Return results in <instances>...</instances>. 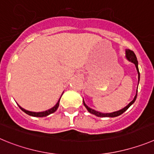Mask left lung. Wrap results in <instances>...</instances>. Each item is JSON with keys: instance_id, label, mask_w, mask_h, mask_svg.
I'll return each instance as SVG.
<instances>
[{"instance_id": "left-lung-1", "label": "left lung", "mask_w": 154, "mask_h": 154, "mask_svg": "<svg viewBox=\"0 0 154 154\" xmlns=\"http://www.w3.org/2000/svg\"><path fill=\"white\" fill-rule=\"evenodd\" d=\"M126 57H127V60H130V61H131L132 63H134V64H135L136 68H137V72H138V79H139V80H140V72H139V69H138V62H137V57H136L135 54L134 53V51H131V50H127V51H126ZM138 82H139V81H138ZM137 91L136 96L134 97V99L133 100L131 101V103H129L127 106H125L124 109H122V110H119V111L113 112V113H100V112H98V111H96V110H93V109L88 107V106L86 105V103H84V105L85 106V107L87 108V110H88L90 113H92V114L96 115V116H97V117H117V116H119V115L122 114V113H124V112H125L126 110H127V109H128V108L134 103V101H135L136 99H137Z\"/></svg>"}]
</instances>
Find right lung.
Returning <instances> with one entry per match:
<instances>
[{"label":"right lung","mask_w":154,"mask_h":154,"mask_svg":"<svg viewBox=\"0 0 154 154\" xmlns=\"http://www.w3.org/2000/svg\"><path fill=\"white\" fill-rule=\"evenodd\" d=\"M59 101H60V100H58V102L57 103V104L55 105L53 108H51V109H50V110H46V111L39 112V113H35V112L28 111V110H24V109H23L22 107H20V106H19V107H20V109H21V110L24 112V113H26L27 114L30 115V116H32V117H47V116H48V115L51 114V113H53L56 111L57 109L58 106H59Z\"/></svg>","instance_id":"obj_1"}]
</instances>
